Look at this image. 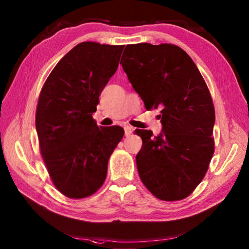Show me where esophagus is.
<instances>
[{
  "label": "esophagus",
  "mask_w": 249,
  "mask_h": 249,
  "mask_svg": "<svg viewBox=\"0 0 249 249\" xmlns=\"http://www.w3.org/2000/svg\"><path fill=\"white\" fill-rule=\"evenodd\" d=\"M124 131H125V136L128 137V136H130L131 134H133V128L129 127V126H125Z\"/></svg>",
  "instance_id": "34e87169"
}]
</instances>
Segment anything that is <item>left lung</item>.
I'll return each instance as SVG.
<instances>
[{
  "instance_id": "obj_1",
  "label": "left lung",
  "mask_w": 249,
  "mask_h": 249,
  "mask_svg": "<svg viewBox=\"0 0 249 249\" xmlns=\"http://www.w3.org/2000/svg\"><path fill=\"white\" fill-rule=\"evenodd\" d=\"M121 64L146 110H160L162 133L138 129L136 156L144 186L163 201L192 194L208 171L215 109L204 79L186 52L171 44L127 45Z\"/></svg>"
}]
</instances>
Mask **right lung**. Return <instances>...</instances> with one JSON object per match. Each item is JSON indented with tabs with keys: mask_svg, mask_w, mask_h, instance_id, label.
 I'll list each match as a JSON object with an SVG mask.
<instances>
[{
	"mask_svg": "<svg viewBox=\"0 0 249 249\" xmlns=\"http://www.w3.org/2000/svg\"><path fill=\"white\" fill-rule=\"evenodd\" d=\"M123 49L78 44L41 88L35 115L40 154L52 183L68 198H87L102 187L109 157L124 136L120 126L98 127L92 116Z\"/></svg>",
	"mask_w": 249,
	"mask_h": 249,
	"instance_id": "1",
	"label": "right lung"
}]
</instances>
